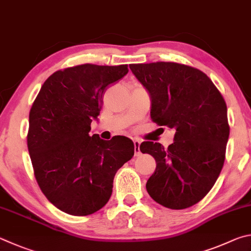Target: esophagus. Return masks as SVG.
<instances>
[{
    "label": "esophagus",
    "instance_id": "esophagus-1",
    "mask_svg": "<svg viewBox=\"0 0 251 251\" xmlns=\"http://www.w3.org/2000/svg\"><path fill=\"white\" fill-rule=\"evenodd\" d=\"M133 143H134V154L138 156L140 155V153H141L140 152V141L139 140H134Z\"/></svg>",
    "mask_w": 251,
    "mask_h": 251
}]
</instances>
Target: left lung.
<instances>
[{"mask_svg": "<svg viewBox=\"0 0 251 251\" xmlns=\"http://www.w3.org/2000/svg\"><path fill=\"white\" fill-rule=\"evenodd\" d=\"M130 69L150 92L152 121L175 130L168 149L151 141L140 146L156 161L147 191L164 207H191L207 195L223 169L229 138L225 99L207 75L191 66L156 61Z\"/></svg>", "mask_w": 251, "mask_h": 251, "instance_id": "8db88e82", "label": "left lung"}]
</instances>
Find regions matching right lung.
Segmentation results:
<instances>
[{
    "label": "right lung",
    "instance_id": "right-lung-1",
    "mask_svg": "<svg viewBox=\"0 0 251 251\" xmlns=\"http://www.w3.org/2000/svg\"><path fill=\"white\" fill-rule=\"evenodd\" d=\"M128 65L83 64L57 70L44 82L29 111L27 148L43 194L74 216L108 203L117 171L132 159L134 144L116 135L90 137L107 88L128 74Z\"/></svg>",
    "mask_w": 251,
    "mask_h": 251
}]
</instances>
